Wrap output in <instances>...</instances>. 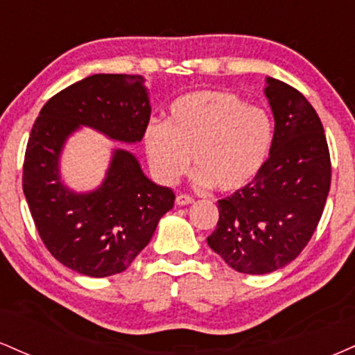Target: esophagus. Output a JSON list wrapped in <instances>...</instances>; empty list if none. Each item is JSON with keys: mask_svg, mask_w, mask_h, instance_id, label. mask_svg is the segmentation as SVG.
<instances>
[{"mask_svg": "<svg viewBox=\"0 0 355 355\" xmlns=\"http://www.w3.org/2000/svg\"><path fill=\"white\" fill-rule=\"evenodd\" d=\"M190 203H193V197H190V195L180 193L177 197V205L183 207V205H190Z\"/></svg>", "mask_w": 355, "mask_h": 355, "instance_id": "obj_1", "label": "esophagus"}]
</instances>
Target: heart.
Listing matches in <instances>:
<instances>
[{
    "mask_svg": "<svg viewBox=\"0 0 355 355\" xmlns=\"http://www.w3.org/2000/svg\"><path fill=\"white\" fill-rule=\"evenodd\" d=\"M274 140V125L263 108L227 92H191L170 107L168 121H152L144 145L158 182L173 185L190 166L195 180L220 191L248 185L262 170Z\"/></svg>",
    "mask_w": 355,
    "mask_h": 355,
    "instance_id": "b5f03b06",
    "label": "heart"
}]
</instances>
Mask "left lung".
Instances as JSON below:
<instances>
[{"instance_id": "obj_1", "label": "left lung", "mask_w": 355, "mask_h": 355, "mask_svg": "<svg viewBox=\"0 0 355 355\" xmlns=\"http://www.w3.org/2000/svg\"><path fill=\"white\" fill-rule=\"evenodd\" d=\"M274 113L270 153L248 185L218 200L209 247L234 270L260 275L282 268L312 239L331 189V155L324 126L307 98L267 78Z\"/></svg>"}]
</instances>
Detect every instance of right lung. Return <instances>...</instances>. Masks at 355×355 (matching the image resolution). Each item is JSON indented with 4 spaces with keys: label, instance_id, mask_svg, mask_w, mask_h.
Segmentation results:
<instances>
[{
    "label": "right lung",
    "instance_id": "1",
    "mask_svg": "<svg viewBox=\"0 0 355 355\" xmlns=\"http://www.w3.org/2000/svg\"><path fill=\"white\" fill-rule=\"evenodd\" d=\"M140 75H92L61 89L36 118L23 164V191L44 247L64 267L108 277L130 267L148 245L175 195L145 177L135 155L115 150L96 190L76 193L60 178L64 141L80 125L137 144L150 121Z\"/></svg>",
    "mask_w": 355,
    "mask_h": 355
}]
</instances>
